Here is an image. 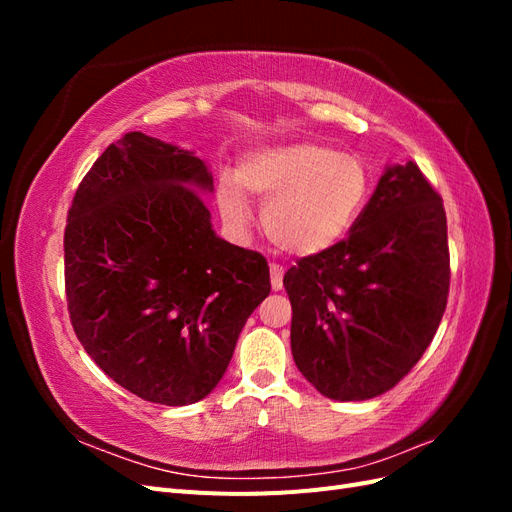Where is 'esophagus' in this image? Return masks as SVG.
Wrapping results in <instances>:
<instances>
[{
    "label": "esophagus",
    "mask_w": 512,
    "mask_h": 512,
    "mask_svg": "<svg viewBox=\"0 0 512 512\" xmlns=\"http://www.w3.org/2000/svg\"><path fill=\"white\" fill-rule=\"evenodd\" d=\"M284 286V269L280 265H271V288L273 290H282Z\"/></svg>",
    "instance_id": "esophagus-1"
}]
</instances>
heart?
I'll return each mask as SVG.
<instances>
[{
	"label": "heart",
	"mask_w": 512,
	"mask_h": 512,
	"mask_svg": "<svg viewBox=\"0 0 512 512\" xmlns=\"http://www.w3.org/2000/svg\"><path fill=\"white\" fill-rule=\"evenodd\" d=\"M371 177L352 153L297 141L260 147L245 156L235 179L218 185L224 218L247 228L252 209L247 198L265 205L262 226L280 250L318 256L346 239L369 200Z\"/></svg>",
	"instance_id": "heart-1"
}]
</instances>
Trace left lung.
I'll list each match as a JSON object with an SVG mask.
<instances>
[{
	"instance_id": "left-lung-1",
	"label": "left lung",
	"mask_w": 512,
	"mask_h": 512,
	"mask_svg": "<svg viewBox=\"0 0 512 512\" xmlns=\"http://www.w3.org/2000/svg\"><path fill=\"white\" fill-rule=\"evenodd\" d=\"M448 284L440 194L414 162L386 166L348 239L284 275L294 363L329 399L386 393L431 344Z\"/></svg>"
}]
</instances>
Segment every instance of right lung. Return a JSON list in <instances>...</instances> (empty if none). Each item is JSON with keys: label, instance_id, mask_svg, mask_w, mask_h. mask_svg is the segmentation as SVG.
Returning <instances> with one entry per match:
<instances>
[{"label": "right lung", "instance_id": "add662e5", "mask_svg": "<svg viewBox=\"0 0 512 512\" xmlns=\"http://www.w3.org/2000/svg\"><path fill=\"white\" fill-rule=\"evenodd\" d=\"M194 151L128 132L94 162L68 211L66 297L76 337L145 401L207 397L269 297L262 254L215 235Z\"/></svg>", "mask_w": 512, "mask_h": 512}]
</instances>
